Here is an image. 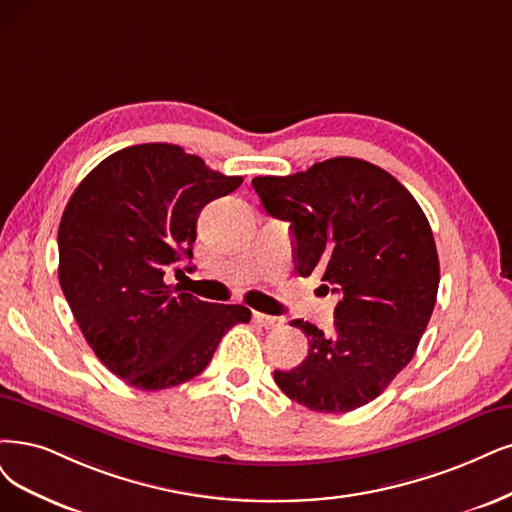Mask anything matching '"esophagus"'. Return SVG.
Returning <instances> with one entry per match:
<instances>
[{
    "instance_id": "1",
    "label": "esophagus",
    "mask_w": 512,
    "mask_h": 512,
    "mask_svg": "<svg viewBox=\"0 0 512 512\" xmlns=\"http://www.w3.org/2000/svg\"><path fill=\"white\" fill-rule=\"evenodd\" d=\"M253 320H255V325H259V327H263V329H276V327H280L282 323H285V320L278 318V316L261 314V312H255V314H253Z\"/></svg>"
}]
</instances>
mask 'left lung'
Returning a JSON list of instances; mask_svg holds the SVG:
<instances>
[{"instance_id":"obj_1","label":"left lung","mask_w":512,"mask_h":512,"mask_svg":"<svg viewBox=\"0 0 512 512\" xmlns=\"http://www.w3.org/2000/svg\"><path fill=\"white\" fill-rule=\"evenodd\" d=\"M266 211L291 223L295 270L339 293L331 333L293 320L306 361L274 371L278 388L312 411L346 413L380 396L413 358L439 291L430 223L384 168L358 158L316 162L289 177H255Z\"/></svg>"}]
</instances>
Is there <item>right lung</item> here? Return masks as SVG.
Here are the masks:
<instances>
[{
	"mask_svg": "<svg viewBox=\"0 0 512 512\" xmlns=\"http://www.w3.org/2000/svg\"><path fill=\"white\" fill-rule=\"evenodd\" d=\"M240 183L179 145L145 143L111 154L75 187L59 225V282L88 346L126 384L192 380L221 337L251 320L249 308L164 282L181 257L192 259L202 208Z\"/></svg>",
	"mask_w": 512,
	"mask_h": 512,
	"instance_id": "1",
	"label": "right lung"
}]
</instances>
